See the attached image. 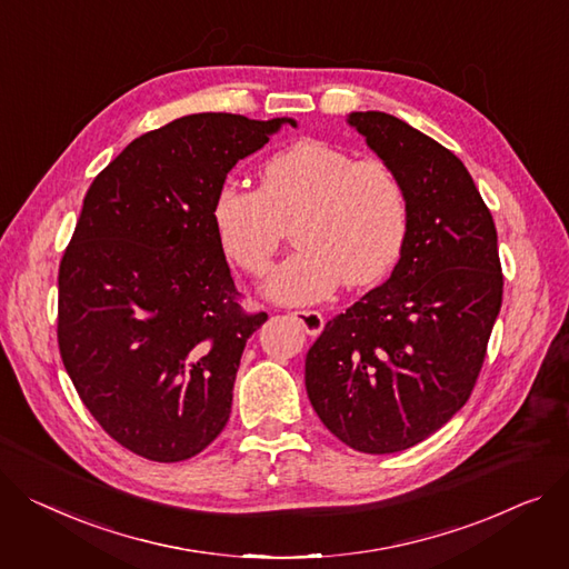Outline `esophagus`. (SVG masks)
<instances>
[{"label": "esophagus", "mask_w": 569, "mask_h": 569, "mask_svg": "<svg viewBox=\"0 0 569 569\" xmlns=\"http://www.w3.org/2000/svg\"><path fill=\"white\" fill-rule=\"evenodd\" d=\"M292 318L309 336H318L325 329V316L320 311H295Z\"/></svg>", "instance_id": "34e87169"}]
</instances>
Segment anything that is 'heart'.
Returning <instances> with one entry per match:
<instances>
[{"label":"heart","instance_id":"b5f03b06","mask_svg":"<svg viewBox=\"0 0 569 569\" xmlns=\"http://www.w3.org/2000/svg\"><path fill=\"white\" fill-rule=\"evenodd\" d=\"M217 238L240 268L264 277L295 223L299 247L268 281L286 305L325 299L336 283L361 288L385 279L409 233V201L382 160L301 139L262 162L258 189L226 182L212 206Z\"/></svg>","mask_w":569,"mask_h":569}]
</instances>
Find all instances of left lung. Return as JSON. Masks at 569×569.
<instances>
[{"instance_id": "left-lung-1", "label": "left lung", "mask_w": 569, "mask_h": 569, "mask_svg": "<svg viewBox=\"0 0 569 569\" xmlns=\"http://www.w3.org/2000/svg\"><path fill=\"white\" fill-rule=\"evenodd\" d=\"M348 123L402 180L409 233L391 277L325 325L305 377L333 437L387 456L469 400L503 274L495 219L460 158L385 111H352Z\"/></svg>"}]
</instances>
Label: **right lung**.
Masks as SVG:
<instances>
[{"label":"right lung","instance_id":"add662e5","mask_svg":"<svg viewBox=\"0 0 569 569\" xmlns=\"http://www.w3.org/2000/svg\"><path fill=\"white\" fill-rule=\"evenodd\" d=\"M292 119L192 113L137 137L91 182L59 264L57 340L100 428L134 456L182 462L229 423L247 338L212 221L238 160Z\"/></svg>","mask_w":569,"mask_h":569}]
</instances>
